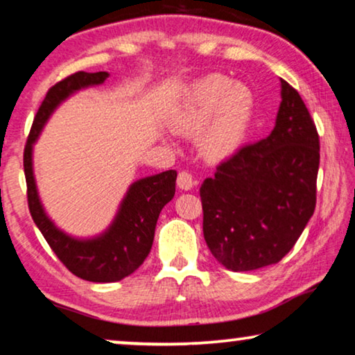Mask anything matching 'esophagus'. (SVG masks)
Returning a JSON list of instances; mask_svg holds the SVG:
<instances>
[{"label":"esophagus","mask_w":355,"mask_h":355,"mask_svg":"<svg viewBox=\"0 0 355 355\" xmlns=\"http://www.w3.org/2000/svg\"><path fill=\"white\" fill-rule=\"evenodd\" d=\"M178 186L179 189H182V191H191V189L196 186L194 176L187 171H181L178 174Z\"/></svg>","instance_id":"obj_1"}]
</instances>
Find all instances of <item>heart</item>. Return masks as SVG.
<instances>
[{"label":"heart","instance_id":"heart-1","mask_svg":"<svg viewBox=\"0 0 355 355\" xmlns=\"http://www.w3.org/2000/svg\"><path fill=\"white\" fill-rule=\"evenodd\" d=\"M254 94L246 85L223 75H209L187 89L174 125L179 132L200 137V150L211 159L234 153L250 132Z\"/></svg>","mask_w":355,"mask_h":355}]
</instances>
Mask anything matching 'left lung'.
Wrapping results in <instances>:
<instances>
[{
  "instance_id": "1",
  "label": "left lung",
  "mask_w": 355,
  "mask_h": 355,
  "mask_svg": "<svg viewBox=\"0 0 355 355\" xmlns=\"http://www.w3.org/2000/svg\"><path fill=\"white\" fill-rule=\"evenodd\" d=\"M280 85L270 135L239 148L200 186L205 243L234 272L277 264L315 211L320 137L298 91Z\"/></svg>"
}]
</instances>
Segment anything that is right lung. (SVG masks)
<instances>
[{
  "instance_id": "obj_1",
  "label": "right lung",
  "mask_w": 355,
  "mask_h": 355,
  "mask_svg": "<svg viewBox=\"0 0 355 355\" xmlns=\"http://www.w3.org/2000/svg\"><path fill=\"white\" fill-rule=\"evenodd\" d=\"M107 76L109 73L105 71H78L50 87L37 110L24 148L27 204L32 220L63 266L76 277L89 282H117L144 264L153 245L159 211L174 197L178 178V173L169 169L133 182L122 200L116 220L109 230L96 238L68 236L47 217L37 194L32 171V145L62 101L83 87L103 85Z\"/></svg>"
}]
</instances>
